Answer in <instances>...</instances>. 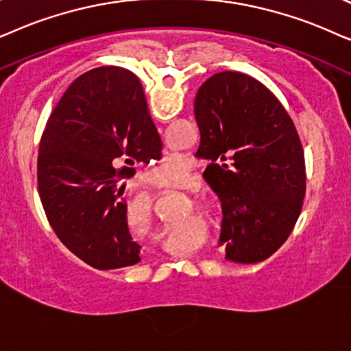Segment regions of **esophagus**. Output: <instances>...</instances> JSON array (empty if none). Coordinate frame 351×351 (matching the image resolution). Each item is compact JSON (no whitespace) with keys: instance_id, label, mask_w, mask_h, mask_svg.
I'll use <instances>...</instances> for the list:
<instances>
[{"instance_id":"obj_1","label":"esophagus","mask_w":351,"mask_h":351,"mask_svg":"<svg viewBox=\"0 0 351 351\" xmlns=\"http://www.w3.org/2000/svg\"><path fill=\"white\" fill-rule=\"evenodd\" d=\"M146 186L147 188H151V189H156V191H163L160 186H157V184H154V183H146Z\"/></svg>"}]
</instances>
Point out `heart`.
Returning a JSON list of instances; mask_svg holds the SVG:
<instances>
[{
	"instance_id": "obj_1",
	"label": "heart",
	"mask_w": 351,
	"mask_h": 351,
	"mask_svg": "<svg viewBox=\"0 0 351 351\" xmlns=\"http://www.w3.org/2000/svg\"><path fill=\"white\" fill-rule=\"evenodd\" d=\"M149 178L157 181L167 188H176L188 180V165L180 157H168L165 160L149 170Z\"/></svg>"
}]
</instances>
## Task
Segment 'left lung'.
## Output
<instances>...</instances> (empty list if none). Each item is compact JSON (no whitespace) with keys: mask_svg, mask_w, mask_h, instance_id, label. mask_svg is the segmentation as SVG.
Listing matches in <instances>:
<instances>
[{"mask_svg":"<svg viewBox=\"0 0 351 351\" xmlns=\"http://www.w3.org/2000/svg\"><path fill=\"white\" fill-rule=\"evenodd\" d=\"M195 157L223 207L226 258L258 263L287 241L306 189L295 125L278 97L241 72H219L199 88Z\"/></svg>","mask_w":351,"mask_h":351,"instance_id":"1","label":"left lung"}]
</instances>
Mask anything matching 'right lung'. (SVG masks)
Wrapping results in <instances>:
<instances>
[{
  "instance_id": "right-lung-1",
  "label": "right lung",
  "mask_w": 351,
  "mask_h": 351,
  "mask_svg": "<svg viewBox=\"0 0 351 351\" xmlns=\"http://www.w3.org/2000/svg\"><path fill=\"white\" fill-rule=\"evenodd\" d=\"M162 141L136 75L99 67L80 75L51 114L40 141L38 193L60 242L96 269L141 261L130 236L117 163L156 156Z\"/></svg>"
}]
</instances>
